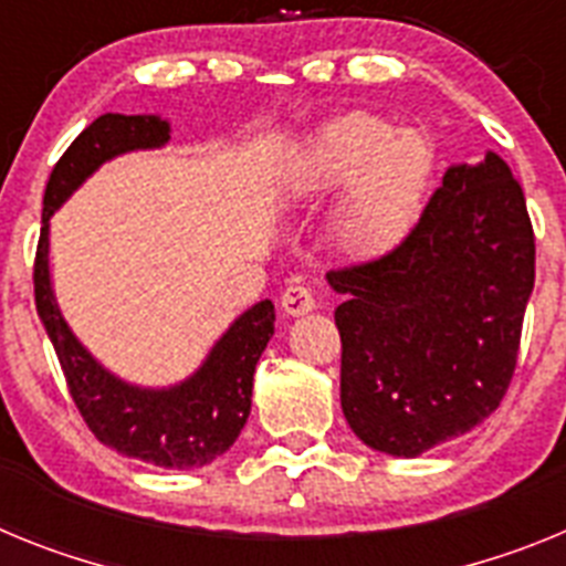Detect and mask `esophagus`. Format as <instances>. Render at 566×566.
<instances>
[{
	"mask_svg": "<svg viewBox=\"0 0 566 566\" xmlns=\"http://www.w3.org/2000/svg\"><path fill=\"white\" fill-rule=\"evenodd\" d=\"M313 307H316V296H313V290L304 287V284H290L282 293V311L287 313V316H304V313H311Z\"/></svg>",
	"mask_w": 566,
	"mask_h": 566,
	"instance_id": "obj_1",
	"label": "esophagus"
}]
</instances>
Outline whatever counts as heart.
<instances>
[{
    "label": "heart",
    "instance_id": "heart-1",
    "mask_svg": "<svg viewBox=\"0 0 566 566\" xmlns=\"http://www.w3.org/2000/svg\"><path fill=\"white\" fill-rule=\"evenodd\" d=\"M430 142L373 113H347L322 127L293 170V196L318 201L342 190L333 210L336 248L356 262H373L407 239L432 179Z\"/></svg>",
    "mask_w": 566,
    "mask_h": 566
}]
</instances>
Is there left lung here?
Instances as JSON below:
<instances>
[{
    "label": "left lung",
    "mask_w": 566,
    "mask_h": 566,
    "mask_svg": "<svg viewBox=\"0 0 566 566\" xmlns=\"http://www.w3.org/2000/svg\"><path fill=\"white\" fill-rule=\"evenodd\" d=\"M327 282L342 336V410L390 455L459 439L501 405L535 282V235L507 161L444 174L416 228Z\"/></svg>",
    "instance_id": "8db88e82"
}]
</instances>
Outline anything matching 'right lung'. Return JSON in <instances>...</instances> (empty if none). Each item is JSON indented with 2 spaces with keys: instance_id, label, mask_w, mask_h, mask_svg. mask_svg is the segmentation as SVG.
Instances as JSON below:
<instances>
[{
  "instance_id": "add662e5",
  "label": "right lung",
  "mask_w": 566,
  "mask_h": 566,
  "mask_svg": "<svg viewBox=\"0 0 566 566\" xmlns=\"http://www.w3.org/2000/svg\"><path fill=\"white\" fill-rule=\"evenodd\" d=\"M170 139V125L159 116L105 113L71 142L53 167L42 208V233L33 262V296L73 405L102 444L122 455L170 470L205 467L222 455L250 416L255 361L273 336V302H259L230 324L208 361L170 390H139L96 365L76 342L56 307L48 273V228L53 210L113 156L139 147H159Z\"/></svg>"
}]
</instances>
